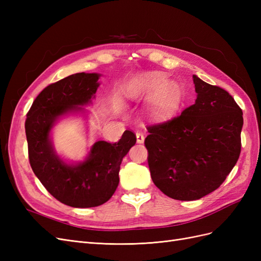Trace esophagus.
Returning <instances> with one entry per match:
<instances>
[{
    "instance_id": "1",
    "label": "esophagus",
    "mask_w": 261,
    "mask_h": 261,
    "mask_svg": "<svg viewBox=\"0 0 261 261\" xmlns=\"http://www.w3.org/2000/svg\"><path fill=\"white\" fill-rule=\"evenodd\" d=\"M136 138H137V143H138V144H143L144 141H145L144 134L141 133L140 130H137V132H136Z\"/></svg>"
}]
</instances>
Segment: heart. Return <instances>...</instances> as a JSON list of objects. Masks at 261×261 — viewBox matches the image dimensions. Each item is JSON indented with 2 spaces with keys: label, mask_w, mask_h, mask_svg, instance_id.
<instances>
[{
  "label": "heart",
  "mask_w": 261,
  "mask_h": 261,
  "mask_svg": "<svg viewBox=\"0 0 261 261\" xmlns=\"http://www.w3.org/2000/svg\"><path fill=\"white\" fill-rule=\"evenodd\" d=\"M164 82L153 77H144L134 81L127 87V96L130 99H137L144 93H151L159 90ZM181 103V93L174 85H168L150 100L149 111L152 116L162 118L174 113Z\"/></svg>",
  "instance_id": "1"
}]
</instances>
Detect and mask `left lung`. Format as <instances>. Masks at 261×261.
<instances>
[{"mask_svg":"<svg viewBox=\"0 0 261 261\" xmlns=\"http://www.w3.org/2000/svg\"><path fill=\"white\" fill-rule=\"evenodd\" d=\"M197 99L180 115L149 126L145 139L154 185L176 200H197L223 183L241 153L243 112L233 97L193 75Z\"/></svg>","mask_w":261,"mask_h":261,"instance_id":"left-lung-1","label":"left lung"}]
</instances>
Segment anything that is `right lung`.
Returning a JSON list of instances; mask_svg holds the SVG:
<instances>
[{"mask_svg":"<svg viewBox=\"0 0 261 261\" xmlns=\"http://www.w3.org/2000/svg\"><path fill=\"white\" fill-rule=\"evenodd\" d=\"M100 76L77 73L49 85L34 101L25 123L31 169L54 198L74 208L97 207L111 198L123 158L136 144L135 134L125 130L117 143H94L81 162L68 163L55 151L53 126L63 116L86 113L83 107L96 98Z\"/></svg>","mask_w":261,"mask_h":261,"instance_id":"add662e5","label":"right lung"}]
</instances>
